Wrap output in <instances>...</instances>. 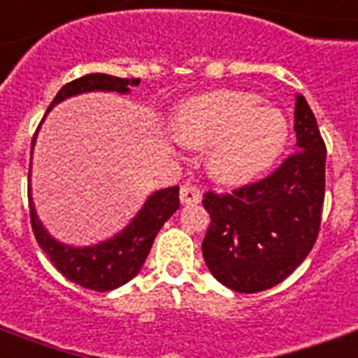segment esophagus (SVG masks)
I'll use <instances>...</instances> for the list:
<instances>
[{"label": "esophagus", "instance_id": "34e87169", "mask_svg": "<svg viewBox=\"0 0 358 358\" xmlns=\"http://www.w3.org/2000/svg\"><path fill=\"white\" fill-rule=\"evenodd\" d=\"M180 201L182 205H195L201 201V192L193 186H182L180 189Z\"/></svg>", "mask_w": 358, "mask_h": 358}]
</instances>
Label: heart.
<instances>
[{
	"mask_svg": "<svg viewBox=\"0 0 358 358\" xmlns=\"http://www.w3.org/2000/svg\"><path fill=\"white\" fill-rule=\"evenodd\" d=\"M239 91H213L178 106L172 136L180 145L206 150L208 172L227 186L245 184L275 163L288 140V121L273 106Z\"/></svg>",
	"mask_w": 358,
	"mask_h": 358,
	"instance_id": "heart-1",
	"label": "heart"
}]
</instances>
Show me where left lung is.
I'll return each mask as SVG.
<instances>
[{
	"instance_id": "obj_1",
	"label": "left lung",
	"mask_w": 358,
	"mask_h": 358,
	"mask_svg": "<svg viewBox=\"0 0 358 358\" xmlns=\"http://www.w3.org/2000/svg\"><path fill=\"white\" fill-rule=\"evenodd\" d=\"M296 152L267 178L231 193H205L203 239L208 271L235 292L279 285L311 252L324 203L327 148L301 94L294 112Z\"/></svg>"
}]
</instances>
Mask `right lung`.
Listing matches in <instances>:
<instances>
[{"label":"right lung","instance_id":"1","mask_svg":"<svg viewBox=\"0 0 358 358\" xmlns=\"http://www.w3.org/2000/svg\"><path fill=\"white\" fill-rule=\"evenodd\" d=\"M138 83L140 79L115 78V76H108V73H87L83 78L64 85L58 91L47 112H51L55 106L60 104L66 98L78 96L83 92L102 91L127 94L131 91L129 87H134ZM38 131L31 140V152L36 145ZM178 192V186L153 192L145 199L136 216L113 237L96 243V245L73 246L60 243L45 229L38 213H36L34 199H31V186L28 184L31 229H34L38 245L43 248V252L49 256L52 266L57 267L66 279H70L79 287L89 288V290L108 292L113 288L123 287L132 277L138 275L140 267L144 266L145 258L152 250L155 235L166 220L180 208Z\"/></svg>","mask_w":358,"mask_h":358}]
</instances>
